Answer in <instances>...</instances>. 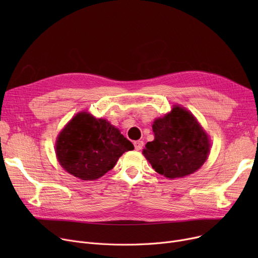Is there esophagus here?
Returning <instances> with one entry per match:
<instances>
[{
	"label": "esophagus",
	"mask_w": 258,
	"mask_h": 258,
	"mask_svg": "<svg viewBox=\"0 0 258 258\" xmlns=\"http://www.w3.org/2000/svg\"><path fill=\"white\" fill-rule=\"evenodd\" d=\"M134 145H135V150L140 151V150H142V147H143V141H141V140L135 141Z\"/></svg>",
	"instance_id": "34e87169"
}]
</instances>
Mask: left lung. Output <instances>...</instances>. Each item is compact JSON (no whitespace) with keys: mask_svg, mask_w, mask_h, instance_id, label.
<instances>
[{"mask_svg":"<svg viewBox=\"0 0 258 258\" xmlns=\"http://www.w3.org/2000/svg\"><path fill=\"white\" fill-rule=\"evenodd\" d=\"M155 140L147 142L144 157L153 168L168 179L182 178L197 171L206 161L210 143L197 119L184 107L154 121Z\"/></svg>","mask_w":258,"mask_h":258,"instance_id":"8db88e82","label":"left lung"}]
</instances>
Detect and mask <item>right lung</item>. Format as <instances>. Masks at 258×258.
Segmentation results:
<instances>
[{"instance_id": "obj_1", "label": "right lung", "mask_w": 258, "mask_h": 258, "mask_svg": "<svg viewBox=\"0 0 258 258\" xmlns=\"http://www.w3.org/2000/svg\"><path fill=\"white\" fill-rule=\"evenodd\" d=\"M134 145L105 119L87 112L77 114L58 135L56 156L69 173L85 181L96 180Z\"/></svg>"}]
</instances>
